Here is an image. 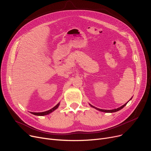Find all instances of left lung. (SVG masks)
I'll return each instance as SVG.
<instances>
[{
  "label": "left lung",
  "mask_w": 151,
  "mask_h": 151,
  "mask_svg": "<svg viewBox=\"0 0 151 151\" xmlns=\"http://www.w3.org/2000/svg\"><path fill=\"white\" fill-rule=\"evenodd\" d=\"M132 99V97L131 98V99ZM130 99V100H131ZM127 103H126V104H125L124 105H122V106H121V107H119V108H117V109H111V110H106V109H99V108H96V107H95V106H92V105H91V104H89L90 105V106H91V107H92V108H96V109H97V110H99V111H101V112H105V113H114V112H116V111H119V110H121V109H122L126 105H127Z\"/></svg>",
  "instance_id": "1"
}]
</instances>
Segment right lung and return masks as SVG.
Returning a JSON list of instances; mask_svg holds the SVG:
<instances>
[{
  "label": "right lung",
  "instance_id": "add662e5",
  "mask_svg": "<svg viewBox=\"0 0 151 151\" xmlns=\"http://www.w3.org/2000/svg\"><path fill=\"white\" fill-rule=\"evenodd\" d=\"M59 103L58 104L55 105L54 107H53L52 109L48 110V111H45V112H41V113H34V112H30V113H32V114H34L35 116H45V115H47V114H50L51 113H52V111H54L55 109H56L59 106Z\"/></svg>",
  "mask_w": 151,
  "mask_h": 151
}]
</instances>
